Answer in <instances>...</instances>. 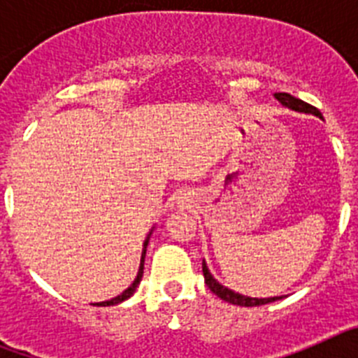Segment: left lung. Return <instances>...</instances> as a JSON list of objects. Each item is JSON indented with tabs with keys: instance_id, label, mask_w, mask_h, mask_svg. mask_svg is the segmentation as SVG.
<instances>
[{
	"instance_id": "left-lung-1",
	"label": "left lung",
	"mask_w": 358,
	"mask_h": 358,
	"mask_svg": "<svg viewBox=\"0 0 358 358\" xmlns=\"http://www.w3.org/2000/svg\"><path fill=\"white\" fill-rule=\"evenodd\" d=\"M274 98H276L278 102L281 103L283 107L290 110H296V113H305V115H314L317 118H322V115L319 113V109L312 107L310 103L303 102L299 98L292 96L289 93H274ZM202 273H204V281H206L208 289L218 296L224 301L231 303V305H238V306H260V305H267V303L278 301V299H283V296H274V297H249L243 296V294L235 292V290L227 289L224 287L222 283H218L217 280L213 278V274L210 273V268H208V264L202 260Z\"/></svg>"
}]
</instances>
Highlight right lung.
I'll return each mask as SVG.
<instances>
[{
  "label": "right lung",
  "instance_id": "obj_1",
  "mask_svg": "<svg viewBox=\"0 0 358 358\" xmlns=\"http://www.w3.org/2000/svg\"><path fill=\"white\" fill-rule=\"evenodd\" d=\"M152 231H154V227L150 229V233L147 235V238H145L143 242V251H141V260H140V268H138V274H136L134 281L131 283V287L129 289L123 290L120 296L113 297V299H109V301H102V303H94V306H113V305H118V303L125 301V299H129V297L132 296V294L136 292V289H138V285H140V281L141 278H143V265H145V255H147V245H148V240H150V235H152Z\"/></svg>",
  "mask_w": 358,
  "mask_h": 358
}]
</instances>
